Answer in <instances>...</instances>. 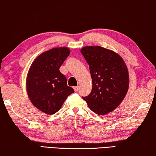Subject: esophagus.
<instances>
[{
    "mask_svg": "<svg viewBox=\"0 0 156 156\" xmlns=\"http://www.w3.org/2000/svg\"><path fill=\"white\" fill-rule=\"evenodd\" d=\"M73 88H74V90H75V91L76 92V91H78V90H79V86H75Z\"/></svg>",
    "mask_w": 156,
    "mask_h": 156,
    "instance_id": "34e87169",
    "label": "esophagus"
}]
</instances>
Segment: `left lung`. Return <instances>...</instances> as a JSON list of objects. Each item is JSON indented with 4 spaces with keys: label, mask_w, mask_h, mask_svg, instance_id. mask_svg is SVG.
Returning <instances> with one entry per match:
<instances>
[{
    "label": "left lung",
    "mask_w": 156,
    "mask_h": 156,
    "mask_svg": "<svg viewBox=\"0 0 156 156\" xmlns=\"http://www.w3.org/2000/svg\"><path fill=\"white\" fill-rule=\"evenodd\" d=\"M81 53L89 65L92 91L83 97L92 111L105 115L118 107L129 88V74L125 62L112 51L101 46H85Z\"/></svg>",
    "instance_id": "obj_1"
}]
</instances>
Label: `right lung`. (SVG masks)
Listing matches in <instances>:
<instances>
[{
	"label": "right lung",
	"instance_id": "add662e5",
	"mask_svg": "<svg viewBox=\"0 0 156 156\" xmlns=\"http://www.w3.org/2000/svg\"><path fill=\"white\" fill-rule=\"evenodd\" d=\"M66 47L54 48L40 55L33 62L27 78V90L31 103L47 114L59 111L74 92L67 86L59 68L70 54Z\"/></svg>",
	"mask_w": 156,
	"mask_h": 156
}]
</instances>
